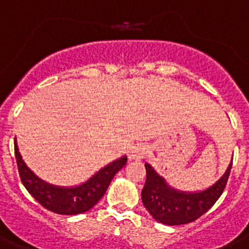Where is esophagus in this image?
Returning a JSON list of instances; mask_svg holds the SVG:
<instances>
[{
	"label": "esophagus",
	"mask_w": 249,
	"mask_h": 249,
	"mask_svg": "<svg viewBox=\"0 0 249 249\" xmlns=\"http://www.w3.org/2000/svg\"><path fill=\"white\" fill-rule=\"evenodd\" d=\"M148 154V147L144 144H137L130 150V155L129 159L130 160H142L144 156Z\"/></svg>",
	"instance_id": "esophagus-1"
}]
</instances>
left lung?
<instances>
[{"instance_id":"obj_1","label":"left lung","mask_w":249,"mask_h":249,"mask_svg":"<svg viewBox=\"0 0 249 249\" xmlns=\"http://www.w3.org/2000/svg\"><path fill=\"white\" fill-rule=\"evenodd\" d=\"M232 159L224 174L207 189L183 191L170 186L151 164L146 163V183L142 190L144 208L158 222L164 225H185L204 214L217 201L228 183Z\"/></svg>"}]
</instances>
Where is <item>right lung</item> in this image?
<instances>
[{"label":"right lung","mask_w":249,"mask_h":249,"mask_svg":"<svg viewBox=\"0 0 249 249\" xmlns=\"http://www.w3.org/2000/svg\"><path fill=\"white\" fill-rule=\"evenodd\" d=\"M15 144V158L18 169L20 174L23 185L31 195L40 203L44 208L58 214H79L89 211L101 200L106 190L109 186L115 174L126 164L128 156L124 155L113 160L95 173L85 182L75 186H56L41 179L38 176L29 169L21 158L18 147L17 137Z\"/></svg>","instance_id":"1"}]
</instances>
